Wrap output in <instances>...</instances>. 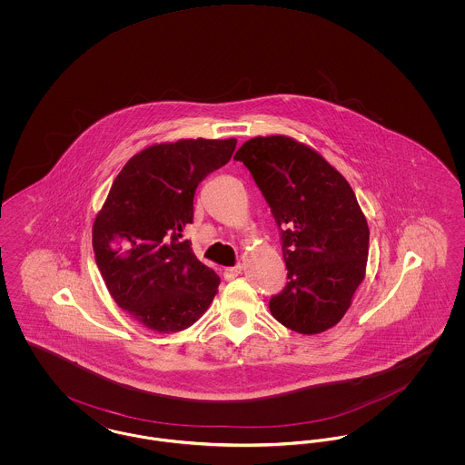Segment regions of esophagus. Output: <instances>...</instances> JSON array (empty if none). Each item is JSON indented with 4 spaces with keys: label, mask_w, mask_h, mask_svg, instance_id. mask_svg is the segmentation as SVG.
I'll return each instance as SVG.
<instances>
[{
    "label": "esophagus",
    "mask_w": 465,
    "mask_h": 465,
    "mask_svg": "<svg viewBox=\"0 0 465 465\" xmlns=\"http://www.w3.org/2000/svg\"><path fill=\"white\" fill-rule=\"evenodd\" d=\"M242 273V266H230V268H224V272H223V275H224V279L226 281H233L235 277H239Z\"/></svg>",
    "instance_id": "1"
}]
</instances>
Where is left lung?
<instances>
[{
	"mask_svg": "<svg viewBox=\"0 0 465 465\" xmlns=\"http://www.w3.org/2000/svg\"><path fill=\"white\" fill-rule=\"evenodd\" d=\"M233 158L249 169L281 226L289 282L270 300L272 315L300 334L336 326L364 281L370 249L349 181L289 135L252 137Z\"/></svg>",
	"mask_w": 465,
	"mask_h": 465,
	"instance_id": "obj_1",
	"label": "left lung"
}]
</instances>
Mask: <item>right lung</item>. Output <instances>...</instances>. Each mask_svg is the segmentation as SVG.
I'll use <instances>...</instances> for the list:
<instances>
[{
	"mask_svg": "<svg viewBox=\"0 0 465 465\" xmlns=\"http://www.w3.org/2000/svg\"><path fill=\"white\" fill-rule=\"evenodd\" d=\"M237 139H177L144 148L114 177L92 226L95 263L120 309L155 332L195 324L220 277L183 230L193 222L200 181L223 167Z\"/></svg>",
	"mask_w": 465,
	"mask_h": 465,
	"instance_id": "right-lung-1",
	"label": "right lung"
}]
</instances>
